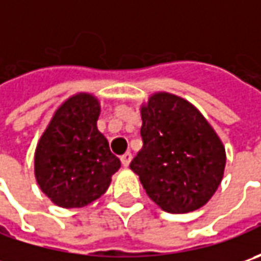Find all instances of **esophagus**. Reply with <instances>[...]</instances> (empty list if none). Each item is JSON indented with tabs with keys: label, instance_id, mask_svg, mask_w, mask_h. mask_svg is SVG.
Returning a JSON list of instances; mask_svg holds the SVG:
<instances>
[{
	"label": "esophagus",
	"instance_id": "obj_1",
	"mask_svg": "<svg viewBox=\"0 0 261 261\" xmlns=\"http://www.w3.org/2000/svg\"><path fill=\"white\" fill-rule=\"evenodd\" d=\"M120 161H122L123 167H129L130 161H132V154H130V152H126L125 155L120 156Z\"/></svg>",
	"mask_w": 261,
	"mask_h": 261
}]
</instances>
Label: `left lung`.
<instances>
[{
	"instance_id": "8db88e82",
	"label": "left lung",
	"mask_w": 261,
	"mask_h": 261,
	"mask_svg": "<svg viewBox=\"0 0 261 261\" xmlns=\"http://www.w3.org/2000/svg\"><path fill=\"white\" fill-rule=\"evenodd\" d=\"M142 149L130 163L146 195L163 211L187 214L202 207L221 185L225 146L192 103L155 93L141 106Z\"/></svg>"
}]
</instances>
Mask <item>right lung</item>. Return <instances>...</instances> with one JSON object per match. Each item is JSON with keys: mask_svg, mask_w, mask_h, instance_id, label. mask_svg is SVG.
Instances as JSON below:
<instances>
[{"mask_svg": "<svg viewBox=\"0 0 261 261\" xmlns=\"http://www.w3.org/2000/svg\"><path fill=\"white\" fill-rule=\"evenodd\" d=\"M100 103L88 93L69 97L56 109L35 152L40 190L61 207H83L109 189L120 160L97 129Z\"/></svg>", "mask_w": 261, "mask_h": 261, "instance_id": "obj_1", "label": "right lung"}]
</instances>
